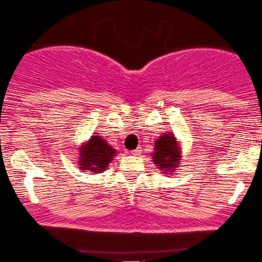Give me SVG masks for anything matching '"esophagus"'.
I'll use <instances>...</instances> for the list:
<instances>
[{
    "label": "esophagus",
    "instance_id": "obj_1",
    "mask_svg": "<svg viewBox=\"0 0 262 262\" xmlns=\"http://www.w3.org/2000/svg\"><path fill=\"white\" fill-rule=\"evenodd\" d=\"M141 151H142V149H141V147H137L136 149H134V151H131V154H132V155H140Z\"/></svg>",
    "mask_w": 262,
    "mask_h": 262
}]
</instances>
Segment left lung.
<instances>
[{
	"label": "left lung",
	"instance_id": "1",
	"mask_svg": "<svg viewBox=\"0 0 262 262\" xmlns=\"http://www.w3.org/2000/svg\"><path fill=\"white\" fill-rule=\"evenodd\" d=\"M179 145L181 143L172 132L162 134L155 141L152 161H154L155 166L168 177V173L172 176L174 174V172L181 164L182 148Z\"/></svg>",
	"mask_w": 262,
	"mask_h": 262
}]
</instances>
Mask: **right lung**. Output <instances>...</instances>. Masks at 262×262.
<instances>
[{
	"mask_svg": "<svg viewBox=\"0 0 262 262\" xmlns=\"http://www.w3.org/2000/svg\"><path fill=\"white\" fill-rule=\"evenodd\" d=\"M78 152L79 169L84 172L90 170L96 174L107 168L114 156H116L117 149L113 148L99 134H93L86 142L79 147Z\"/></svg>",
	"mask_w": 262,
	"mask_h": 262,
	"instance_id": "obj_1",
	"label": "right lung"
}]
</instances>
